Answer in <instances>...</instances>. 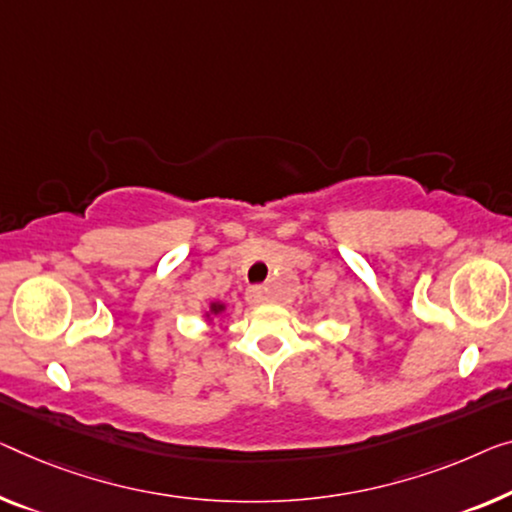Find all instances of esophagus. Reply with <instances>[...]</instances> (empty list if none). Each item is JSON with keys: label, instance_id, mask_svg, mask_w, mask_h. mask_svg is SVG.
Here are the masks:
<instances>
[{"label": "esophagus", "instance_id": "esophagus-1", "mask_svg": "<svg viewBox=\"0 0 512 512\" xmlns=\"http://www.w3.org/2000/svg\"><path fill=\"white\" fill-rule=\"evenodd\" d=\"M246 301H248L250 305H262V303L269 301V294H266V287H262V285L248 287V292H246Z\"/></svg>", "mask_w": 512, "mask_h": 512}]
</instances>
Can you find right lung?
Instances as JSON below:
<instances>
[{
  "instance_id": "right-lung-1",
  "label": "right lung",
  "mask_w": 512,
  "mask_h": 512,
  "mask_svg": "<svg viewBox=\"0 0 512 512\" xmlns=\"http://www.w3.org/2000/svg\"><path fill=\"white\" fill-rule=\"evenodd\" d=\"M225 310H227V303H223V301H209L207 305H204V310H202L204 324H213V322H216V319H220V317L225 315Z\"/></svg>"
}]
</instances>
